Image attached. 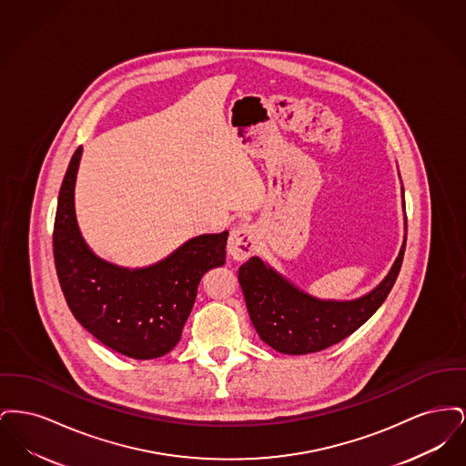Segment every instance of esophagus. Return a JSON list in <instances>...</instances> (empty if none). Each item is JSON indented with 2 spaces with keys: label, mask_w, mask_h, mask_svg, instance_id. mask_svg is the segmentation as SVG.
I'll use <instances>...</instances> for the list:
<instances>
[{
  "label": "esophagus",
  "mask_w": 466,
  "mask_h": 466,
  "mask_svg": "<svg viewBox=\"0 0 466 466\" xmlns=\"http://www.w3.org/2000/svg\"><path fill=\"white\" fill-rule=\"evenodd\" d=\"M255 246H257V230L251 225H239L230 232L227 249L232 260L244 262L253 255Z\"/></svg>",
  "instance_id": "34e87169"
}]
</instances>
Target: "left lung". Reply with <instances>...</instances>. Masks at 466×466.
Masks as SVG:
<instances>
[{"mask_svg":"<svg viewBox=\"0 0 466 466\" xmlns=\"http://www.w3.org/2000/svg\"><path fill=\"white\" fill-rule=\"evenodd\" d=\"M403 241L399 257L376 289L353 300H323L295 287L262 258L251 257L239 267L246 308L260 339L285 355H308L327 350L356 332L393 289L407 241L405 198L401 187Z\"/></svg>","mask_w":466,"mask_h":466,"instance_id":"8db88e82","label":"left lung"}]
</instances>
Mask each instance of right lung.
<instances>
[{
    "label": "right lung",
    "instance_id": "add662e5",
    "mask_svg": "<svg viewBox=\"0 0 466 466\" xmlns=\"http://www.w3.org/2000/svg\"><path fill=\"white\" fill-rule=\"evenodd\" d=\"M84 148L71 157L56 223L54 260L67 306L99 342L134 360L169 353L194 308L200 278L225 264L228 230L202 234L148 267L115 266L86 243L75 213V183Z\"/></svg>",
    "mask_w": 466,
    "mask_h": 466
}]
</instances>
